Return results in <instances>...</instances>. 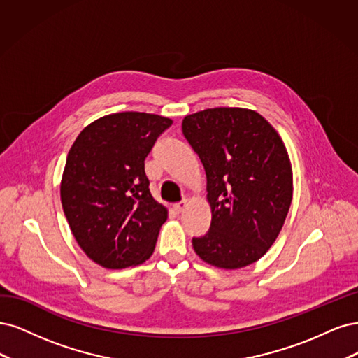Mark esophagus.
<instances>
[{"label": "esophagus", "instance_id": "1", "mask_svg": "<svg viewBox=\"0 0 358 358\" xmlns=\"http://www.w3.org/2000/svg\"><path fill=\"white\" fill-rule=\"evenodd\" d=\"M186 208H187V201H182V202H180V203H177V205L174 206V210H176L178 214H181Z\"/></svg>", "mask_w": 358, "mask_h": 358}]
</instances>
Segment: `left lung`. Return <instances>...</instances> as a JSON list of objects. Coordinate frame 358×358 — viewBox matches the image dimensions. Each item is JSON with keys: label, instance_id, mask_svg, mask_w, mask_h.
Instances as JSON below:
<instances>
[{"label": "left lung", "instance_id": "left-lung-1", "mask_svg": "<svg viewBox=\"0 0 358 358\" xmlns=\"http://www.w3.org/2000/svg\"><path fill=\"white\" fill-rule=\"evenodd\" d=\"M206 174L211 226L192 244L223 269L257 262L280 235L293 196L285 145L271 123L245 108H208L182 120Z\"/></svg>", "mask_w": 358, "mask_h": 358}]
</instances>
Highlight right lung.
<instances>
[{"label": "right lung", "mask_w": 358, "mask_h": 358, "mask_svg": "<svg viewBox=\"0 0 358 358\" xmlns=\"http://www.w3.org/2000/svg\"><path fill=\"white\" fill-rule=\"evenodd\" d=\"M172 120L124 111L90 123L66 156L61 201L86 256L123 269L153 255L168 211L150 193L144 160Z\"/></svg>", "instance_id": "right-lung-1"}]
</instances>
